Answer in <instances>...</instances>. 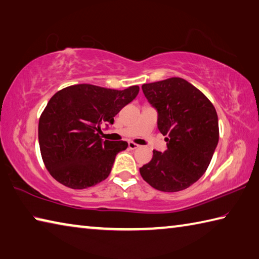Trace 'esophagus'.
Here are the masks:
<instances>
[{"label": "esophagus", "instance_id": "esophagus-1", "mask_svg": "<svg viewBox=\"0 0 259 259\" xmlns=\"http://www.w3.org/2000/svg\"><path fill=\"white\" fill-rule=\"evenodd\" d=\"M129 148L130 150H136V148H138L139 147V145L138 144H136V143H134V142H129Z\"/></svg>", "mask_w": 259, "mask_h": 259}]
</instances>
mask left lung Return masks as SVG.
Here are the masks:
<instances>
[{
    "label": "left lung",
    "mask_w": 259,
    "mask_h": 259,
    "mask_svg": "<svg viewBox=\"0 0 259 259\" xmlns=\"http://www.w3.org/2000/svg\"><path fill=\"white\" fill-rule=\"evenodd\" d=\"M143 93L157 109V128L166 136V150L153 151L139 168L144 181L162 192L190 187L208 169L219 139L212 103L182 77L145 83Z\"/></svg>",
    "instance_id": "left-lung-1"
}]
</instances>
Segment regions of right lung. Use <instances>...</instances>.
I'll use <instances>...</instances> for the list:
<instances>
[{"label":"right lung","mask_w":259,"mask_h":259,"mask_svg":"<svg viewBox=\"0 0 259 259\" xmlns=\"http://www.w3.org/2000/svg\"><path fill=\"white\" fill-rule=\"evenodd\" d=\"M139 87L124 90L74 84L52 96L38 121V143L46 168L57 182L83 190L105 181L115 156L128 143L100 138L102 125L133 102Z\"/></svg>","instance_id":"add662e5"}]
</instances>
